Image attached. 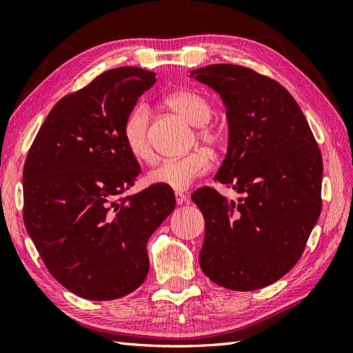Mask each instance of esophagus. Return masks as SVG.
<instances>
[{"instance_id":"34e87169","label":"esophagus","mask_w":353,"mask_h":353,"mask_svg":"<svg viewBox=\"0 0 353 353\" xmlns=\"http://www.w3.org/2000/svg\"><path fill=\"white\" fill-rule=\"evenodd\" d=\"M175 200H176V205H184V203L187 201V196L184 193H179V191H176Z\"/></svg>"}]
</instances>
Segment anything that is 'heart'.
Listing matches in <instances>:
<instances>
[{
  "label": "heart",
  "mask_w": 353,
  "mask_h": 353,
  "mask_svg": "<svg viewBox=\"0 0 353 353\" xmlns=\"http://www.w3.org/2000/svg\"><path fill=\"white\" fill-rule=\"evenodd\" d=\"M170 109L184 116L185 119L199 126V140L210 148H215L222 141V134L215 126L205 125L212 116V105L194 91H178L166 99ZM150 110L147 105L138 104L126 114L123 122V140L130 153L138 160L152 159L150 135ZM209 156L203 150H196L178 159H168L157 168L150 170L147 181L150 184L166 187L175 191H184L194 181L209 170Z\"/></svg>",
  "instance_id": "heart-1"
}]
</instances>
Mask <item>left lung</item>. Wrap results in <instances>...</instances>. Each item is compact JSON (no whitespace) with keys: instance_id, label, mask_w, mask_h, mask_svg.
<instances>
[{"instance_id":"left-lung-1","label":"left lung","mask_w":353,"mask_h":353,"mask_svg":"<svg viewBox=\"0 0 353 353\" xmlns=\"http://www.w3.org/2000/svg\"><path fill=\"white\" fill-rule=\"evenodd\" d=\"M190 78L225 104L227 156L216 190L194 191L205 218L200 268L218 285L250 292L280 280L301 259L321 213L323 157L305 114L283 85L237 65H210Z\"/></svg>"}]
</instances>
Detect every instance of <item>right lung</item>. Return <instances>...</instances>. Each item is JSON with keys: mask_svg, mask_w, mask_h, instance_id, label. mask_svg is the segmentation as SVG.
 Masks as SVG:
<instances>
[{"mask_svg": "<svg viewBox=\"0 0 353 353\" xmlns=\"http://www.w3.org/2000/svg\"><path fill=\"white\" fill-rule=\"evenodd\" d=\"M154 72L125 66L63 97L39 128L23 168V221L47 270L69 292L113 301L148 274L147 241L175 209L152 185L121 197L141 169L123 122Z\"/></svg>", "mask_w": 353, "mask_h": 353, "instance_id": "add662e5", "label": "right lung"}]
</instances>
